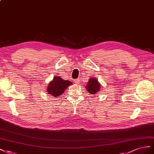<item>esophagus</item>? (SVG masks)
Listing matches in <instances>:
<instances>
[{
	"mask_svg": "<svg viewBox=\"0 0 154 154\" xmlns=\"http://www.w3.org/2000/svg\"><path fill=\"white\" fill-rule=\"evenodd\" d=\"M80 81H81V80H80V79H75L74 81V82H75V83H77V84H79V83L80 82Z\"/></svg>",
	"mask_w": 154,
	"mask_h": 154,
	"instance_id": "1",
	"label": "esophagus"
}]
</instances>
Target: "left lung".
I'll list each match as a JSON object with an SVG mask.
<instances>
[{"mask_svg": "<svg viewBox=\"0 0 154 154\" xmlns=\"http://www.w3.org/2000/svg\"><path fill=\"white\" fill-rule=\"evenodd\" d=\"M100 84L98 81L97 79L95 77H91L89 79L88 84L85 88L87 91L91 95L98 94L100 91Z\"/></svg>", "mask_w": 154, "mask_h": 154, "instance_id": "8db88e82", "label": "left lung"}]
</instances>
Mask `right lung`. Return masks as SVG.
Wrapping results in <instances>:
<instances>
[{
    "mask_svg": "<svg viewBox=\"0 0 154 154\" xmlns=\"http://www.w3.org/2000/svg\"><path fill=\"white\" fill-rule=\"evenodd\" d=\"M71 85H72V82L64 80L60 76H55L48 84L46 88L47 91H46L53 97H57L62 95L65 90H66Z\"/></svg>",
    "mask_w": 154,
    "mask_h": 154,
    "instance_id": "obj_1",
    "label": "right lung"
}]
</instances>
